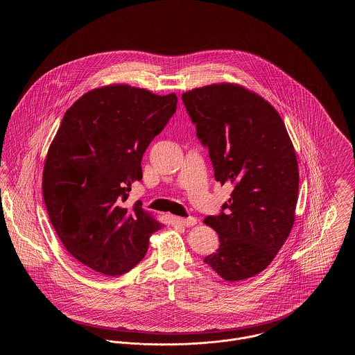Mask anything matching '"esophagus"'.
<instances>
[{
  "label": "esophagus",
  "mask_w": 355,
  "mask_h": 355,
  "mask_svg": "<svg viewBox=\"0 0 355 355\" xmlns=\"http://www.w3.org/2000/svg\"><path fill=\"white\" fill-rule=\"evenodd\" d=\"M175 222L182 225V226H194L197 223L196 217H189V218H181V217H175Z\"/></svg>",
  "instance_id": "obj_1"
}]
</instances>
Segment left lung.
Listing matches in <instances>:
<instances>
[{
  "mask_svg": "<svg viewBox=\"0 0 355 355\" xmlns=\"http://www.w3.org/2000/svg\"><path fill=\"white\" fill-rule=\"evenodd\" d=\"M182 101L216 181L233 185L220 214L205 218L220 248L203 262L225 281L250 278L270 265L295 218L300 173L286 126L269 102L239 85L197 87Z\"/></svg>",
  "mask_w": 355,
  "mask_h": 355,
  "instance_id": "1",
  "label": "left lung"
}]
</instances>
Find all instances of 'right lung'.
I'll list each match as a JSON object with an SVG mask.
<instances>
[{
	"label": "right lung",
	"instance_id": "obj_1",
	"mask_svg": "<svg viewBox=\"0 0 355 355\" xmlns=\"http://www.w3.org/2000/svg\"><path fill=\"white\" fill-rule=\"evenodd\" d=\"M177 96L129 85L87 92L65 113L48 150L42 193L65 249L86 268L116 277L133 269L162 225L141 202L122 206L141 161L177 109Z\"/></svg>",
	"mask_w": 355,
	"mask_h": 355
}]
</instances>
